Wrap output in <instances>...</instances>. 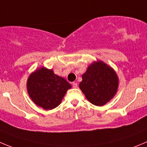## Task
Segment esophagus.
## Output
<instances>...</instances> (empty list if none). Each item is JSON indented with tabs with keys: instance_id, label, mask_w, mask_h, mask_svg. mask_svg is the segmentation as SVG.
I'll list each match as a JSON object with an SVG mask.
<instances>
[{
	"instance_id": "esophagus-1",
	"label": "esophagus",
	"mask_w": 147,
	"mask_h": 147,
	"mask_svg": "<svg viewBox=\"0 0 147 147\" xmlns=\"http://www.w3.org/2000/svg\"><path fill=\"white\" fill-rule=\"evenodd\" d=\"M72 87L78 88V84H77V83H72Z\"/></svg>"
}]
</instances>
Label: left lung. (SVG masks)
Wrapping results in <instances>:
<instances>
[{
    "label": "left lung",
    "mask_w": 147,
    "mask_h": 147,
    "mask_svg": "<svg viewBox=\"0 0 147 147\" xmlns=\"http://www.w3.org/2000/svg\"><path fill=\"white\" fill-rule=\"evenodd\" d=\"M79 87L86 98L96 106H103L115 96L118 78L112 67L102 61H94L82 75Z\"/></svg>",
    "instance_id": "1"
}]
</instances>
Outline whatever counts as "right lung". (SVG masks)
I'll list each match as a JSON object with an SVG mask.
<instances>
[{"label": "right lung", "mask_w": 147, "mask_h": 147, "mask_svg": "<svg viewBox=\"0 0 147 147\" xmlns=\"http://www.w3.org/2000/svg\"><path fill=\"white\" fill-rule=\"evenodd\" d=\"M71 87L64 78L46 67H41L32 72L27 82V92L31 99L46 110L58 107Z\"/></svg>", "instance_id": "1"}]
</instances>
